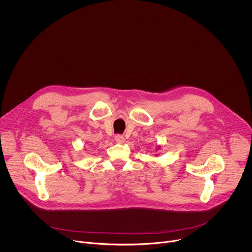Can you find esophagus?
<instances>
[{
  "mask_svg": "<svg viewBox=\"0 0 252 252\" xmlns=\"http://www.w3.org/2000/svg\"><path fill=\"white\" fill-rule=\"evenodd\" d=\"M114 140H115V142H116V143H118V144H122V143H124L125 138H124V136H123V135L117 134V135H115V136H114Z\"/></svg>",
  "mask_w": 252,
  "mask_h": 252,
  "instance_id": "34e87169",
  "label": "esophagus"
}]
</instances>
